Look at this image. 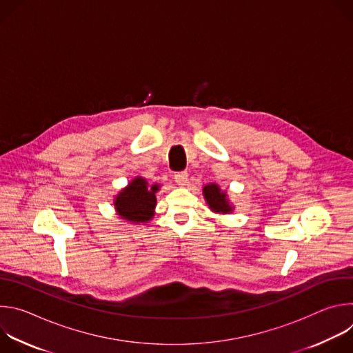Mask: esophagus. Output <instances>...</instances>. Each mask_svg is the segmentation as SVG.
I'll return each instance as SVG.
<instances>
[{"label":"esophagus","mask_w":353,"mask_h":353,"mask_svg":"<svg viewBox=\"0 0 353 353\" xmlns=\"http://www.w3.org/2000/svg\"><path fill=\"white\" fill-rule=\"evenodd\" d=\"M174 180H176V183H177L179 185H185L187 181H188V173H187L185 170L177 172V173L174 174Z\"/></svg>","instance_id":"1"}]
</instances>
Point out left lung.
Returning <instances> with one entry per match:
<instances>
[{
    "label": "left lung",
    "instance_id": "obj_1",
    "mask_svg": "<svg viewBox=\"0 0 353 353\" xmlns=\"http://www.w3.org/2000/svg\"><path fill=\"white\" fill-rule=\"evenodd\" d=\"M204 196L207 199V203L210 204V208L215 212H223L228 214L232 211L226 194L221 191V188L216 184H208L204 187Z\"/></svg>",
    "mask_w": 353,
    "mask_h": 353
}]
</instances>
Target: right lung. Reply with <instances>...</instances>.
Masks as SVG:
<instances>
[{
  "mask_svg": "<svg viewBox=\"0 0 353 353\" xmlns=\"http://www.w3.org/2000/svg\"><path fill=\"white\" fill-rule=\"evenodd\" d=\"M158 184L149 185L142 177L134 179L116 198V210L119 215L131 222H146L154 216L157 205Z\"/></svg>",
  "mask_w": 353,
  "mask_h": 353,
  "instance_id": "right-lung-1",
  "label": "right lung"
}]
</instances>
